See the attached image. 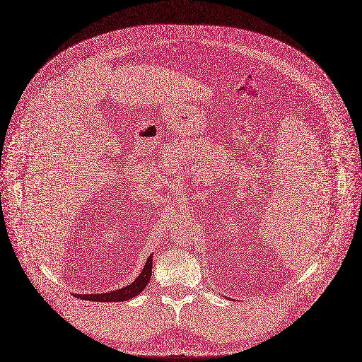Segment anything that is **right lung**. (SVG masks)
I'll use <instances>...</instances> for the list:
<instances>
[{"label":"right lung","instance_id":"right-lung-1","mask_svg":"<svg viewBox=\"0 0 362 362\" xmlns=\"http://www.w3.org/2000/svg\"><path fill=\"white\" fill-rule=\"evenodd\" d=\"M151 267H153V255L148 256L141 273L138 276L131 285H127L121 289L106 292V293H98V295H76L77 298L83 299V300H92V302H127L140 292L144 291L146 285L148 284L150 277H151Z\"/></svg>","mask_w":362,"mask_h":362}]
</instances>
